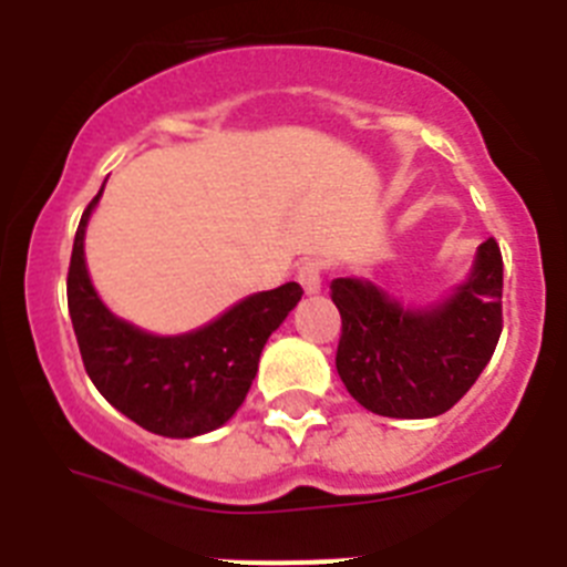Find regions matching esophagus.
<instances>
[{
  "label": "esophagus",
  "mask_w": 567,
  "mask_h": 567,
  "mask_svg": "<svg viewBox=\"0 0 567 567\" xmlns=\"http://www.w3.org/2000/svg\"><path fill=\"white\" fill-rule=\"evenodd\" d=\"M320 272H323V267H320L318 260H307V264H300L298 280H300V287H303V292L307 295L320 292V287H323V278H320Z\"/></svg>",
  "instance_id": "34e87169"
}]
</instances>
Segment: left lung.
Masks as SVG:
<instances>
[{
  "mask_svg": "<svg viewBox=\"0 0 567 567\" xmlns=\"http://www.w3.org/2000/svg\"><path fill=\"white\" fill-rule=\"evenodd\" d=\"M343 320L338 374L346 392L380 417L449 412L480 378L503 332V255L480 244L457 287L429 303H403L378 280L334 278Z\"/></svg>",
  "mask_w": 567,
  "mask_h": 567,
  "instance_id": "left-lung-1",
  "label": "left lung"
}]
</instances>
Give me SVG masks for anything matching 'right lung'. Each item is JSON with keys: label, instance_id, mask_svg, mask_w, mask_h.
I'll return each instance as SVG.
<instances>
[{"label": "right lung", "instance_id": "add662e5", "mask_svg": "<svg viewBox=\"0 0 567 567\" xmlns=\"http://www.w3.org/2000/svg\"><path fill=\"white\" fill-rule=\"evenodd\" d=\"M99 195L79 221L68 272V309L84 369L113 409L162 437L189 440L221 429L252 385L269 334L298 307L303 289L255 292L198 329L153 334L99 298L84 260V233Z\"/></svg>", "mask_w": 567, "mask_h": 567}]
</instances>
